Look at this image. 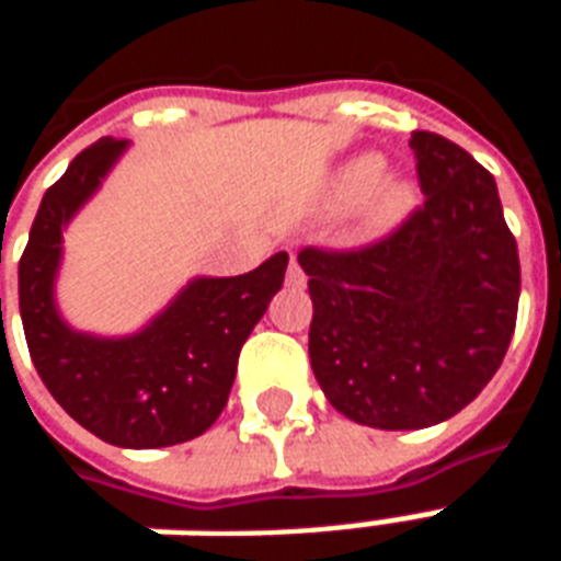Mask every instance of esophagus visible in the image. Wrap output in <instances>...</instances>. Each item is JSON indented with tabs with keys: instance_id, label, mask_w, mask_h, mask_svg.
<instances>
[{
	"instance_id": "1",
	"label": "esophagus",
	"mask_w": 561,
	"mask_h": 561,
	"mask_svg": "<svg viewBox=\"0 0 561 561\" xmlns=\"http://www.w3.org/2000/svg\"><path fill=\"white\" fill-rule=\"evenodd\" d=\"M288 288H304L306 285V273L304 267H300V261L291 255V264H288Z\"/></svg>"
}]
</instances>
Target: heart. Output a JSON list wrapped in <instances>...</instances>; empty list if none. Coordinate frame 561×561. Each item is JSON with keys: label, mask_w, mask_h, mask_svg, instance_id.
Wrapping results in <instances>:
<instances>
[{"label": "heart", "mask_w": 561, "mask_h": 561, "mask_svg": "<svg viewBox=\"0 0 561 561\" xmlns=\"http://www.w3.org/2000/svg\"><path fill=\"white\" fill-rule=\"evenodd\" d=\"M330 207L340 213L360 209V221L369 237H385L412 219L421 204V188L405 173H388L381 152H357L345 159L330 176Z\"/></svg>", "instance_id": "b5f03b06"}]
</instances>
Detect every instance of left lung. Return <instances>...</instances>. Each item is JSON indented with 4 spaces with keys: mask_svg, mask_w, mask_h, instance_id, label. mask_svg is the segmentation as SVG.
<instances>
[{
    "mask_svg": "<svg viewBox=\"0 0 561 561\" xmlns=\"http://www.w3.org/2000/svg\"><path fill=\"white\" fill-rule=\"evenodd\" d=\"M423 207L357 252L304 249L309 360L330 405L376 430L462 412L505 360L519 257L493 173L454 140L414 131Z\"/></svg>",
    "mask_w": 561,
    "mask_h": 561,
    "instance_id": "left-lung-1",
    "label": "left lung"
}]
</instances>
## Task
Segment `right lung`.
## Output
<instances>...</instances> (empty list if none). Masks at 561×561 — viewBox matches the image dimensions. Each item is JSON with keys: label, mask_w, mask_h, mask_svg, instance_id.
<instances>
[{"label": "right lung", "mask_w": 561, "mask_h": 561, "mask_svg": "<svg viewBox=\"0 0 561 561\" xmlns=\"http://www.w3.org/2000/svg\"><path fill=\"white\" fill-rule=\"evenodd\" d=\"M126 149L128 140H95L44 192L20 257V318L54 400L107 445L149 450L188 442L216 423L240 348L282 288L288 252L243 276H197L138 333L75 330L56 306L62 231Z\"/></svg>", "instance_id": "obj_1"}]
</instances>
